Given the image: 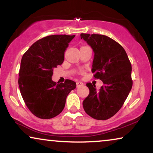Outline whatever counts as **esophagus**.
I'll return each instance as SVG.
<instances>
[{
    "label": "esophagus",
    "instance_id": "esophagus-1",
    "mask_svg": "<svg viewBox=\"0 0 153 153\" xmlns=\"http://www.w3.org/2000/svg\"><path fill=\"white\" fill-rule=\"evenodd\" d=\"M83 83L81 82V81H77V82H76V87L77 88L83 86Z\"/></svg>",
    "mask_w": 153,
    "mask_h": 153
}]
</instances>
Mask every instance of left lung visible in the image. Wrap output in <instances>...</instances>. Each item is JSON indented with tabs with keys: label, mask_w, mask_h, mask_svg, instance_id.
<instances>
[{
	"label": "left lung",
	"mask_w": 153,
	"mask_h": 153,
	"mask_svg": "<svg viewBox=\"0 0 153 153\" xmlns=\"http://www.w3.org/2000/svg\"><path fill=\"white\" fill-rule=\"evenodd\" d=\"M94 52L92 72L104 85L97 91L95 85L88 83L90 93L83 106L88 115L104 120L114 116L122 107L131 87V65L120 44L106 35L81 33Z\"/></svg>",
	"instance_id": "8db88e82"
}]
</instances>
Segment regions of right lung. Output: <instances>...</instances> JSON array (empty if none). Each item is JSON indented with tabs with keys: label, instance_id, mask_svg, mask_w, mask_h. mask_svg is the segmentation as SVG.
<instances>
[{
	"label": "right lung",
	"instance_id": "right-lung-1",
	"mask_svg": "<svg viewBox=\"0 0 153 153\" xmlns=\"http://www.w3.org/2000/svg\"><path fill=\"white\" fill-rule=\"evenodd\" d=\"M75 35H53L33 44L22 56L18 83L23 100L33 115L42 119L58 116L76 83L52 81L53 69L63 62L65 51Z\"/></svg>",
	"mask_w": 153,
	"mask_h": 153
}]
</instances>
